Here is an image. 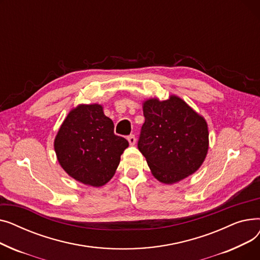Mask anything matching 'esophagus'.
<instances>
[{"label": "esophagus", "mask_w": 260, "mask_h": 260, "mask_svg": "<svg viewBox=\"0 0 260 260\" xmlns=\"http://www.w3.org/2000/svg\"><path fill=\"white\" fill-rule=\"evenodd\" d=\"M127 140H128V142H129L131 145H134V144L136 143V138H135L134 135H129L128 137H127Z\"/></svg>", "instance_id": "34e87169"}]
</instances>
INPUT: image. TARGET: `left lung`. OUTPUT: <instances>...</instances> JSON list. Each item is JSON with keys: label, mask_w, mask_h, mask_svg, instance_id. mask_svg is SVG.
Here are the masks:
<instances>
[{"label": "left lung", "mask_w": 260, "mask_h": 260, "mask_svg": "<svg viewBox=\"0 0 260 260\" xmlns=\"http://www.w3.org/2000/svg\"><path fill=\"white\" fill-rule=\"evenodd\" d=\"M143 115L138 148L155 178L172 184L195 173L209 148L206 120L176 95L145 101Z\"/></svg>", "instance_id": "1"}]
</instances>
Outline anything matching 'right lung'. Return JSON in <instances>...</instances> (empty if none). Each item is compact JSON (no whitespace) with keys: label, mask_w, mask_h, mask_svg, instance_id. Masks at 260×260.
<instances>
[{"label":"right lung","mask_w":260,"mask_h":260,"mask_svg":"<svg viewBox=\"0 0 260 260\" xmlns=\"http://www.w3.org/2000/svg\"><path fill=\"white\" fill-rule=\"evenodd\" d=\"M127 146L125 138L115 135L114 122L99 104L73 109L54 139V151L63 170L91 186H102L112 179Z\"/></svg>","instance_id":"add662e5"}]
</instances>
